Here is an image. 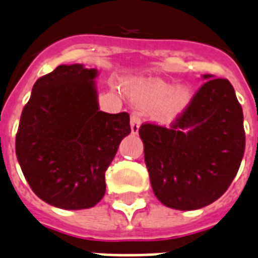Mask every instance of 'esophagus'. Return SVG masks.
<instances>
[{
    "label": "esophagus",
    "instance_id": "34e87169",
    "mask_svg": "<svg viewBox=\"0 0 258 258\" xmlns=\"http://www.w3.org/2000/svg\"><path fill=\"white\" fill-rule=\"evenodd\" d=\"M130 124H131V133H133L134 135H136V134L139 133L140 118L138 116V114H136V112H133V115H131V120H130Z\"/></svg>",
    "mask_w": 258,
    "mask_h": 258
}]
</instances>
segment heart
<instances>
[{
  "mask_svg": "<svg viewBox=\"0 0 258 258\" xmlns=\"http://www.w3.org/2000/svg\"><path fill=\"white\" fill-rule=\"evenodd\" d=\"M128 90L136 102L151 106V116L159 123H171L187 110L192 89L185 83L173 86L158 78L133 79Z\"/></svg>",
  "mask_w": 258,
  "mask_h": 258,
  "instance_id": "1",
  "label": "heart"
}]
</instances>
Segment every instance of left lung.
I'll list each match as a JSON object with an SVG mask.
<instances>
[{
    "label": "left lung",
    "mask_w": 258,
    "mask_h": 258,
    "mask_svg": "<svg viewBox=\"0 0 258 258\" xmlns=\"http://www.w3.org/2000/svg\"><path fill=\"white\" fill-rule=\"evenodd\" d=\"M203 79L169 128L143 124L139 130L155 196L179 211L204 208L221 198L245 151L244 115L233 86L209 74Z\"/></svg>",
    "instance_id": "obj_1"
}]
</instances>
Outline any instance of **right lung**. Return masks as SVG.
Instances as JSON below:
<instances>
[{
  "mask_svg": "<svg viewBox=\"0 0 258 258\" xmlns=\"http://www.w3.org/2000/svg\"><path fill=\"white\" fill-rule=\"evenodd\" d=\"M96 69L60 64L35 82L21 114L16 155L37 196L56 208L87 209L106 192L104 173L123 138L127 112L99 110Z\"/></svg>",
  "mask_w": 258,
  "mask_h": 258,
  "instance_id": "add662e5",
  "label": "right lung"
}]
</instances>
